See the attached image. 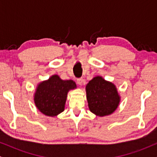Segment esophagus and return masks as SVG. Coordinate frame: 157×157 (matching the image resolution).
I'll return each mask as SVG.
<instances>
[{"instance_id": "obj_1", "label": "esophagus", "mask_w": 157, "mask_h": 157, "mask_svg": "<svg viewBox=\"0 0 157 157\" xmlns=\"http://www.w3.org/2000/svg\"><path fill=\"white\" fill-rule=\"evenodd\" d=\"M77 84L80 85V86H82V82H83V79H82V78H78L77 80Z\"/></svg>"}]
</instances>
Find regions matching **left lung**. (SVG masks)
<instances>
[{
	"label": "left lung",
	"mask_w": 157,
	"mask_h": 157,
	"mask_svg": "<svg viewBox=\"0 0 157 157\" xmlns=\"http://www.w3.org/2000/svg\"><path fill=\"white\" fill-rule=\"evenodd\" d=\"M86 90L89 110L97 116L111 114L117 109L120 97L112 82L97 76L89 81Z\"/></svg>",
	"instance_id": "left-lung-1"
}]
</instances>
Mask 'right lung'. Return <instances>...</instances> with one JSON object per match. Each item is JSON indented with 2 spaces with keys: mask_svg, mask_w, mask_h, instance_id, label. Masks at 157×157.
Here are the masks:
<instances>
[{
  "mask_svg": "<svg viewBox=\"0 0 157 157\" xmlns=\"http://www.w3.org/2000/svg\"><path fill=\"white\" fill-rule=\"evenodd\" d=\"M76 88L73 80H63L58 75H52L37 86L34 96L36 107L46 116H57L64 111L68 91Z\"/></svg>",
  "mask_w": 157,
  "mask_h": 157,
  "instance_id": "add662e5",
  "label": "right lung"
}]
</instances>
